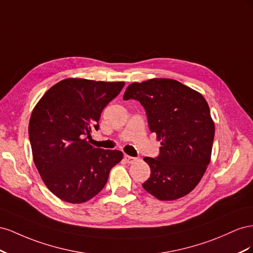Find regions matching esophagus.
Wrapping results in <instances>:
<instances>
[{
    "mask_svg": "<svg viewBox=\"0 0 253 253\" xmlns=\"http://www.w3.org/2000/svg\"><path fill=\"white\" fill-rule=\"evenodd\" d=\"M124 159H125V161H126L127 163H129V164H132V163H134L136 160H138V159H136V158L130 157V156H128V155H124Z\"/></svg>",
    "mask_w": 253,
    "mask_h": 253,
    "instance_id": "1",
    "label": "esophagus"
}]
</instances>
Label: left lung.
Wrapping results in <instances>:
<instances>
[{"instance_id": "1", "label": "left lung", "mask_w": 253, "mask_h": 253, "mask_svg": "<svg viewBox=\"0 0 253 253\" xmlns=\"http://www.w3.org/2000/svg\"><path fill=\"white\" fill-rule=\"evenodd\" d=\"M123 98L139 100L150 131L161 140L159 156L144 158L150 168L144 190L159 200L185 196L199 183L211 160L215 126L207 100L168 78L129 84Z\"/></svg>"}]
</instances>
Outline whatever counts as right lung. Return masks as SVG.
I'll return each mask as SVG.
<instances>
[{
    "label": "right lung",
    "instance_id": "right-lung-1",
    "mask_svg": "<svg viewBox=\"0 0 253 253\" xmlns=\"http://www.w3.org/2000/svg\"><path fill=\"white\" fill-rule=\"evenodd\" d=\"M125 83L63 79L34 108L28 125L36 168L47 189L71 204H83L104 189L109 172L123 159L120 150L89 144L104 108Z\"/></svg>",
    "mask_w": 253,
    "mask_h": 253
}]
</instances>
